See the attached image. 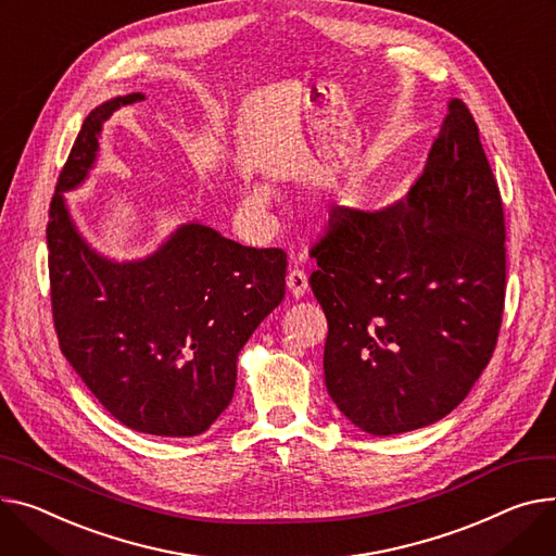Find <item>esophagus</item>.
I'll use <instances>...</instances> for the list:
<instances>
[{"label": "esophagus", "mask_w": 556, "mask_h": 556, "mask_svg": "<svg viewBox=\"0 0 556 556\" xmlns=\"http://www.w3.org/2000/svg\"><path fill=\"white\" fill-rule=\"evenodd\" d=\"M286 286H288L292 298L300 300V298H304L306 290H308V277H306L304 270H290L288 277H286Z\"/></svg>", "instance_id": "esophagus-1"}]
</instances>
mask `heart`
<instances>
[{
  "label": "heart",
  "mask_w": 556,
  "mask_h": 556,
  "mask_svg": "<svg viewBox=\"0 0 556 556\" xmlns=\"http://www.w3.org/2000/svg\"><path fill=\"white\" fill-rule=\"evenodd\" d=\"M268 203V190L266 188H256L252 194H250V205L252 207H264Z\"/></svg>",
  "instance_id": "b5f03b06"
}]
</instances>
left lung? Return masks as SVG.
Returning <instances> with one entry per match:
<instances>
[{"mask_svg":"<svg viewBox=\"0 0 556 556\" xmlns=\"http://www.w3.org/2000/svg\"><path fill=\"white\" fill-rule=\"evenodd\" d=\"M311 256L338 409L374 435L454 412L492 359L505 304L503 199L467 104L450 102L409 194L380 212L332 207Z\"/></svg>","mask_w":556,"mask_h":556,"instance_id":"obj_1","label":"left lung"}]
</instances>
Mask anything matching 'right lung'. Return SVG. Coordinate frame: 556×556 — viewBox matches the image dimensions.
I'll list each match as a JSON object with an SVG mask.
<instances>
[{
	"mask_svg": "<svg viewBox=\"0 0 556 556\" xmlns=\"http://www.w3.org/2000/svg\"><path fill=\"white\" fill-rule=\"evenodd\" d=\"M87 116L49 207L51 311L62 355L104 409L152 435H199L228 409L237 355L283 300L286 252L248 248L210 226H180L152 256L114 264L78 235L62 192L89 174L102 123Z\"/></svg>",
	"mask_w": 556,
	"mask_h": 556,
	"instance_id": "add662e5",
	"label": "right lung"
}]
</instances>
